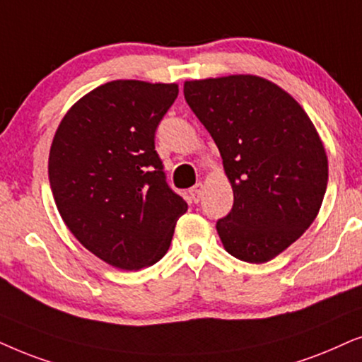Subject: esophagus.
I'll return each instance as SVG.
<instances>
[{"label":"esophagus","mask_w":362,"mask_h":362,"mask_svg":"<svg viewBox=\"0 0 362 362\" xmlns=\"http://www.w3.org/2000/svg\"><path fill=\"white\" fill-rule=\"evenodd\" d=\"M189 194H190V199L194 200L195 204H197V202H200L202 194H204V184H202V182H199V184H197L195 187H192Z\"/></svg>","instance_id":"1"}]
</instances>
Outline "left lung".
Returning a JSON list of instances; mask_svg holds the SVG:
<instances>
[{"mask_svg":"<svg viewBox=\"0 0 362 362\" xmlns=\"http://www.w3.org/2000/svg\"><path fill=\"white\" fill-rule=\"evenodd\" d=\"M184 95L233 190V209L216 221L223 248L269 262L310 228L325 199L327 156L315 124L285 89L253 74L185 81Z\"/></svg>","mask_w":362,"mask_h":362,"instance_id":"1","label":"left lung"}]
</instances>
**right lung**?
Segmentation results:
<instances>
[{
	"instance_id": "add662e5",
	"label": "right lung",
	"mask_w": 362,
	"mask_h": 362,
	"mask_svg": "<svg viewBox=\"0 0 362 362\" xmlns=\"http://www.w3.org/2000/svg\"><path fill=\"white\" fill-rule=\"evenodd\" d=\"M177 94L175 83L110 81L77 100L52 139L47 172L61 218L110 267L157 263L189 209L167 185L153 142Z\"/></svg>"
}]
</instances>
